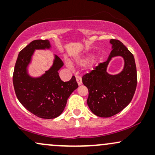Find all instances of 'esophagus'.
<instances>
[{"label": "esophagus", "mask_w": 155, "mask_h": 155, "mask_svg": "<svg viewBox=\"0 0 155 155\" xmlns=\"http://www.w3.org/2000/svg\"><path fill=\"white\" fill-rule=\"evenodd\" d=\"M76 79L79 85H81L82 84V80H81V78L79 76H76Z\"/></svg>", "instance_id": "obj_1"}]
</instances>
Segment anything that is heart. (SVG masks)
I'll return each instance as SVG.
<instances>
[{
  "mask_svg": "<svg viewBox=\"0 0 155 155\" xmlns=\"http://www.w3.org/2000/svg\"><path fill=\"white\" fill-rule=\"evenodd\" d=\"M89 60H90V57L85 56V57H84V58H79V59H77L76 60V62H77V63L79 64V65H84V64L87 63Z\"/></svg>",
  "mask_w": 155,
  "mask_h": 155,
  "instance_id": "obj_1",
  "label": "heart"
}]
</instances>
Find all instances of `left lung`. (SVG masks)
<instances>
[{
	"mask_svg": "<svg viewBox=\"0 0 155 155\" xmlns=\"http://www.w3.org/2000/svg\"><path fill=\"white\" fill-rule=\"evenodd\" d=\"M112 50L108 60L82 76L88 89L87 105L91 111L100 117H110L123 110L132 101L137 86L136 65L133 54L120 41L111 39ZM124 58V70L111 75L106 70L112 57Z\"/></svg>",
	"mask_w": 155,
	"mask_h": 155,
	"instance_id": "left-lung-1",
	"label": "left lung"
}]
</instances>
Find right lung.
Here are the masks:
<instances>
[{"mask_svg": "<svg viewBox=\"0 0 155 155\" xmlns=\"http://www.w3.org/2000/svg\"><path fill=\"white\" fill-rule=\"evenodd\" d=\"M48 40H34L19 51L13 74L15 91L19 102L26 109L43 119H54L63 113L68 98L78 84L73 76L68 81L60 79L58 71L63 63L54 56L53 65L40 77H31L28 65L35 49H50Z\"/></svg>", "mask_w": 155, "mask_h": 155, "instance_id": "obj_1", "label": "right lung"}]
</instances>
